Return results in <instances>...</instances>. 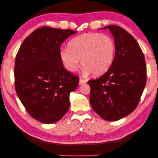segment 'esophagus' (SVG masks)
<instances>
[{"mask_svg": "<svg viewBox=\"0 0 158 158\" xmlns=\"http://www.w3.org/2000/svg\"><path fill=\"white\" fill-rule=\"evenodd\" d=\"M87 82V81H85V80L82 79V78H81L80 79L79 81V85H83V84H85Z\"/></svg>", "mask_w": 158, "mask_h": 158, "instance_id": "34e87169", "label": "esophagus"}]
</instances>
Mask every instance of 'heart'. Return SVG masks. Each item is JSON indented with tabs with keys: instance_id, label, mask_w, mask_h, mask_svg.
Returning <instances> with one entry per match:
<instances>
[{
	"instance_id": "b5f03b06",
	"label": "heart",
	"mask_w": 158,
	"mask_h": 158,
	"mask_svg": "<svg viewBox=\"0 0 158 158\" xmlns=\"http://www.w3.org/2000/svg\"><path fill=\"white\" fill-rule=\"evenodd\" d=\"M115 53V44L112 38L100 33H87L70 41L69 48H61L59 56L69 72L78 69L81 60L85 73L101 76L112 65Z\"/></svg>"
}]
</instances>
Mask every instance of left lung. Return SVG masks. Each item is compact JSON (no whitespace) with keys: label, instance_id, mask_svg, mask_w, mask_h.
I'll use <instances>...</instances> for the list:
<instances>
[{"label":"left lung","instance_id":"obj_1","mask_svg":"<svg viewBox=\"0 0 158 158\" xmlns=\"http://www.w3.org/2000/svg\"><path fill=\"white\" fill-rule=\"evenodd\" d=\"M114 38V60L106 73L89 81V102L101 118L116 121L130 115L137 106L146 83V66L140 46L120 27L109 25Z\"/></svg>","mask_w":158,"mask_h":158}]
</instances>
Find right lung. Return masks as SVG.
Wrapping results in <instances>:
<instances>
[{"mask_svg": "<svg viewBox=\"0 0 158 158\" xmlns=\"http://www.w3.org/2000/svg\"><path fill=\"white\" fill-rule=\"evenodd\" d=\"M77 31L43 27L26 38L17 54L15 85L31 116L40 123L57 122L69 109V94L79 77L67 71L59 56L60 46Z\"/></svg>", "mask_w": 158, "mask_h": 158, "instance_id": "add662e5", "label": "right lung"}]
</instances>
